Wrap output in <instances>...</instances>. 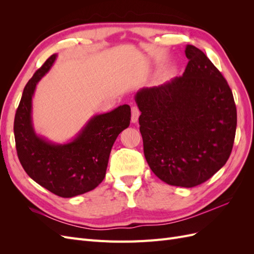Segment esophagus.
Segmentation results:
<instances>
[{
	"label": "esophagus",
	"instance_id": "1",
	"mask_svg": "<svg viewBox=\"0 0 254 254\" xmlns=\"http://www.w3.org/2000/svg\"><path fill=\"white\" fill-rule=\"evenodd\" d=\"M140 117V110L136 106H133L131 108V122L136 123L137 120H139Z\"/></svg>",
	"mask_w": 254,
	"mask_h": 254
}]
</instances>
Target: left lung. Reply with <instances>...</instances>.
<instances>
[{"label": "left lung", "instance_id": "8db88e82", "mask_svg": "<svg viewBox=\"0 0 254 254\" xmlns=\"http://www.w3.org/2000/svg\"><path fill=\"white\" fill-rule=\"evenodd\" d=\"M180 77L135 93L146 161L170 186L193 188L226 164L236 131V107L224 76L204 53L186 47Z\"/></svg>", "mask_w": 254, "mask_h": 254}]
</instances>
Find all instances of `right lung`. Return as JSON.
I'll return each mask as SVG.
<instances>
[{"mask_svg":"<svg viewBox=\"0 0 254 254\" xmlns=\"http://www.w3.org/2000/svg\"><path fill=\"white\" fill-rule=\"evenodd\" d=\"M57 58L54 54L23 90L14 117L13 132L20 163L35 182L53 194L71 198L94 190L108 166L112 146L130 124V107L95 114L73 139L55 143L36 132L33 123V97L38 82Z\"/></svg>","mask_w":254,"mask_h":254,"instance_id":"obj_1","label":"right lung"}]
</instances>
